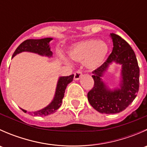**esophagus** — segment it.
Segmentation results:
<instances>
[{
	"instance_id": "1",
	"label": "esophagus",
	"mask_w": 147,
	"mask_h": 147,
	"mask_svg": "<svg viewBox=\"0 0 147 147\" xmlns=\"http://www.w3.org/2000/svg\"><path fill=\"white\" fill-rule=\"evenodd\" d=\"M82 72L80 70H78L76 72L74 73V79H75V80H79L82 78Z\"/></svg>"
}]
</instances>
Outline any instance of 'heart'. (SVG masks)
I'll use <instances>...</instances> for the list:
<instances>
[{"instance_id": "obj_1", "label": "heart", "mask_w": 147, "mask_h": 147, "mask_svg": "<svg viewBox=\"0 0 147 147\" xmlns=\"http://www.w3.org/2000/svg\"><path fill=\"white\" fill-rule=\"evenodd\" d=\"M109 52V46L105 42L97 39L80 41L69 47L68 55L75 61L84 63L90 70H94L103 64Z\"/></svg>"}]
</instances>
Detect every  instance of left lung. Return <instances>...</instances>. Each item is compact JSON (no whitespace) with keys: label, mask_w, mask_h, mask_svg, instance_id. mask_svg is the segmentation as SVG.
Returning <instances> with one entry per match:
<instances>
[{"label":"left lung","mask_w":147,"mask_h":147,"mask_svg":"<svg viewBox=\"0 0 147 147\" xmlns=\"http://www.w3.org/2000/svg\"><path fill=\"white\" fill-rule=\"evenodd\" d=\"M113 50L106 62L92 72L94 84L87 99L94 109L102 114H116L131 103L139 91V67L134 50L124 39L110 33ZM122 66L119 87L110 89L101 78L112 63Z\"/></svg>","instance_id":"1"}]
</instances>
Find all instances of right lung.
I'll return each instance as SVG.
<instances>
[{"label": "right lung", "instance_id": "right-lung-1", "mask_svg": "<svg viewBox=\"0 0 147 147\" xmlns=\"http://www.w3.org/2000/svg\"><path fill=\"white\" fill-rule=\"evenodd\" d=\"M53 40L52 38H45L42 39H29L26 40L22 42L13 55V57L16 55L19 54L23 52H29V53H36L41 56H45L47 57H53V52L50 50V42ZM74 75L66 77H60L57 80V86H56L55 92L54 97L52 102L47 106L40 110L35 112H28V114L33 116L45 117L50 115L56 112L57 109L61 106L63 99L64 97L65 92L67 86L73 80ZM24 112L27 111L20 108Z\"/></svg>", "mask_w": 147, "mask_h": 147}]
</instances>
